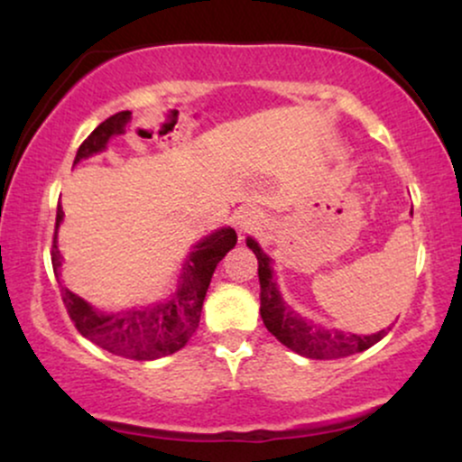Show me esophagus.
Masks as SVG:
<instances>
[{
  "label": "esophagus",
  "instance_id": "1",
  "mask_svg": "<svg viewBox=\"0 0 462 462\" xmlns=\"http://www.w3.org/2000/svg\"><path fill=\"white\" fill-rule=\"evenodd\" d=\"M264 224V217L261 210L256 208H245L238 215V230L241 232H254Z\"/></svg>",
  "mask_w": 462,
  "mask_h": 462
}]
</instances>
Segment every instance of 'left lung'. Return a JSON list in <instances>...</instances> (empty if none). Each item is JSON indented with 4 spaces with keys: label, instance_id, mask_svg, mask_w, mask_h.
<instances>
[{
    "label": "left lung",
    "instance_id": "1",
    "mask_svg": "<svg viewBox=\"0 0 462 462\" xmlns=\"http://www.w3.org/2000/svg\"><path fill=\"white\" fill-rule=\"evenodd\" d=\"M247 247L256 254L258 258V280H261V317L267 330L278 338L282 346L293 352L301 354L306 358L328 360V358H343L349 354L363 352L378 343L386 332L380 330L378 334H369V337H358V334H347L341 330H332V328L317 326V323L301 319L295 315L289 306L280 298L278 284L273 282L272 269H269L267 254L261 252L258 243L247 238Z\"/></svg>",
    "mask_w": 462,
    "mask_h": 462
}]
</instances>
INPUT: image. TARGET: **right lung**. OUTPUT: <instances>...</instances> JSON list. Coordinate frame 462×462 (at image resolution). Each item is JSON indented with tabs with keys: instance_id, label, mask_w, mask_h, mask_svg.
Returning <instances> with one entry per match:
<instances>
[{
	"instance_id": "1",
	"label": "right lung",
	"mask_w": 462,
	"mask_h": 462,
	"mask_svg": "<svg viewBox=\"0 0 462 462\" xmlns=\"http://www.w3.org/2000/svg\"><path fill=\"white\" fill-rule=\"evenodd\" d=\"M130 110H121L95 128L84 139L76 153V162L82 158L102 152L106 143L113 134H121L124 125L130 121ZM62 208L56 210V230L62 221ZM236 245V232L232 227L217 230L215 235L206 236L195 245L184 263V273L180 280L178 291L169 300L147 306V309L121 310L115 315H102L95 312L91 306L71 291L62 286V304L71 317L73 326L82 337L93 341L106 352L132 360H153L178 352L187 346L193 332L199 326L201 306H204L206 291H208L210 278L221 258ZM51 267L56 278L60 275V252L56 245L51 247Z\"/></svg>"
}]
</instances>
